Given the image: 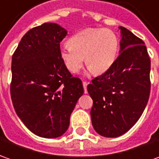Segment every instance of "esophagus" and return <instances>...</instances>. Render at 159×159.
I'll list each match as a JSON object with an SVG mask.
<instances>
[{"mask_svg": "<svg viewBox=\"0 0 159 159\" xmlns=\"http://www.w3.org/2000/svg\"><path fill=\"white\" fill-rule=\"evenodd\" d=\"M87 85H88V83H87V82H85V81H84V82H83V86H84V88L85 93H86V90H87Z\"/></svg>", "mask_w": 159, "mask_h": 159, "instance_id": "1", "label": "esophagus"}]
</instances>
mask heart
Listing matches in <instances>:
<instances>
[{
	"label": "heart",
	"instance_id": "heart-1",
	"mask_svg": "<svg viewBox=\"0 0 159 159\" xmlns=\"http://www.w3.org/2000/svg\"><path fill=\"white\" fill-rule=\"evenodd\" d=\"M119 39L114 31L104 28H89L75 33L60 49V56L72 73L82 69L84 59L93 74L106 73L116 61Z\"/></svg>",
	"mask_w": 159,
	"mask_h": 159
}]
</instances>
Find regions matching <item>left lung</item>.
Returning <instances> with one entry per match:
<instances>
[{"label": "left lung", "mask_w": 159, "mask_h": 159, "mask_svg": "<svg viewBox=\"0 0 159 159\" xmlns=\"http://www.w3.org/2000/svg\"><path fill=\"white\" fill-rule=\"evenodd\" d=\"M119 28L120 55L111 69L87 86L93 100L92 126L105 137L128 132L143 114L151 92V59L144 42L125 27Z\"/></svg>", "instance_id": "8db88e82"}]
</instances>
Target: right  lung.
I'll list each match as a JSON object with an SVG mask.
<instances>
[{"label":"right lung","mask_w":159,"mask_h":159,"mask_svg":"<svg viewBox=\"0 0 159 159\" xmlns=\"http://www.w3.org/2000/svg\"><path fill=\"white\" fill-rule=\"evenodd\" d=\"M67 30L45 23L28 30L12 56L10 95L26 128L45 138L62 135L84 86L60 56Z\"/></svg>","instance_id":"1"}]
</instances>
